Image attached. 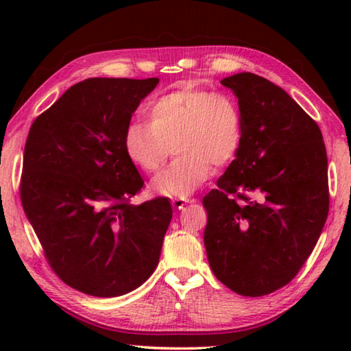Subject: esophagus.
Returning <instances> with one entry per match:
<instances>
[{
    "label": "esophagus",
    "instance_id": "obj_1",
    "mask_svg": "<svg viewBox=\"0 0 351 351\" xmlns=\"http://www.w3.org/2000/svg\"><path fill=\"white\" fill-rule=\"evenodd\" d=\"M187 203H192V199H186V198H175L173 201H171V204H173V207H176V209H182V207L186 206Z\"/></svg>",
    "mask_w": 351,
    "mask_h": 351
}]
</instances>
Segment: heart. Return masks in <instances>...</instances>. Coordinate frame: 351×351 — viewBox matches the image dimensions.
Here are the masks:
<instances>
[{"instance_id":"1","label":"heart","mask_w":351,"mask_h":351,"mask_svg":"<svg viewBox=\"0 0 351 351\" xmlns=\"http://www.w3.org/2000/svg\"><path fill=\"white\" fill-rule=\"evenodd\" d=\"M148 125L128 123L123 148L134 165L156 173L171 154L176 159L152 182L153 192L184 198L198 189L213 169H223L239 154L245 117L237 99L226 93L182 86L154 99Z\"/></svg>"}]
</instances>
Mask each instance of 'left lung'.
Instances as JSON below:
<instances>
[{
    "instance_id": "left-lung-1",
    "label": "left lung",
    "mask_w": 351,
    "mask_h": 351,
    "mask_svg": "<svg viewBox=\"0 0 351 351\" xmlns=\"http://www.w3.org/2000/svg\"><path fill=\"white\" fill-rule=\"evenodd\" d=\"M239 97V154L203 198L210 269L234 293L283 288L310 257L328 217V161L314 119L263 77L221 80Z\"/></svg>"
}]
</instances>
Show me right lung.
Masks as SVG:
<instances>
[{"mask_svg": "<svg viewBox=\"0 0 351 351\" xmlns=\"http://www.w3.org/2000/svg\"><path fill=\"white\" fill-rule=\"evenodd\" d=\"M152 79L75 83L29 130L20 197L52 271L82 293L116 297L156 269L171 219L169 198L139 206L144 180L123 132Z\"/></svg>", "mask_w": 351, "mask_h": 351, "instance_id": "obj_1", "label": "right lung"}]
</instances>
